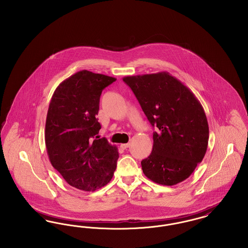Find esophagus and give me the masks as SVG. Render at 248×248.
<instances>
[{
  "label": "esophagus",
  "instance_id": "34e87169",
  "mask_svg": "<svg viewBox=\"0 0 248 248\" xmlns=\"http://www.w3.org/2000/svg\"><path fill=\"white\" fill-rule=\"evenodd\" d=\"M130 146V143H125V144H121V147L124 149V150H125V149H127L128 147Z\"/></svg>",
  "mask_w": 248,
  "mask_h": 248
}]
</instances>
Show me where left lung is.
<instances>
[{
  "label": "left lung",
  "mask_w": 248,
  "mask_h": 248,
  "mask_svg": "<svg viewBox=\"0 0 248 248\" xmlns=\"http://www.w3.org/2000/svg\"><path fill=\"white\" fill-rule=\"evenodd\" d=\"M152 126L154 145L141 161L143 173L162 186H174L203 159L209 126L202 104L168 72L124 77Z\"/></svg>",
  "instance_id": "obj_1"
}]
</instances>
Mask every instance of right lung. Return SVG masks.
<instances>
[{
	"label": "right lung",
	"mask_w": 248,
	"mask_h": 248,
	"mask_svg": "<svg viewBox=\"0 0 248 248\" xmlns=\"http://www.w3.org/2000/svg\"><path fill=\"white\" fill-rule=\"evenodd\" d=\"M115 78L82 70L63 80L51 97L45 141L51 165L68 185L94 191L111 180L119 158L115 145L99 139L96 115L102 91Z\"/></svg>",
	"instance_id": "add662e5"
}]
</instances>
